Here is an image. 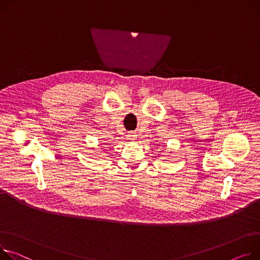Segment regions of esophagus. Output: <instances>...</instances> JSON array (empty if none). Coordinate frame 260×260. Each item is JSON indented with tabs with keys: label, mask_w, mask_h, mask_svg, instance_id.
I'll use <instances>...</instances> for the list:
<instances>
[{
	"label": "esophagus",
	"mask_w": 260,
	"mask_h": 260,
	"mask_svg": "<svg viewBox=\"0 0 260 260\" xmlns=\"http://www.w3.org/2000/svg\"><path fill=\"white\" fill-rule=\"evenodd\" d=\"M136 138H137V137H136L135 134H129V135H128V139L132 140V141H133V140H136Z\"/></svg>",
	"instance_id": "esophagus-1"
}]
</instances>
